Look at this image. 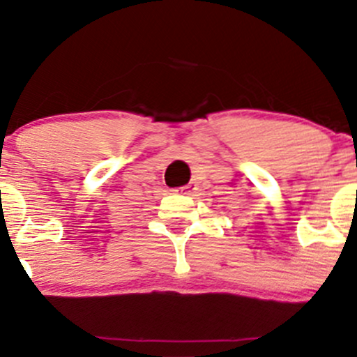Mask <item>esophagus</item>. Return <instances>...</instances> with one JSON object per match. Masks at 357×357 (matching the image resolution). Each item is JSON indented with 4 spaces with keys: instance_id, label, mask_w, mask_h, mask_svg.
<instances>
[{
    "instance_id": "obj_1",
    "label": "esophagus",
    "mask_w": 357,
    "mask_h": 357,
    "mask_svg": "<svg viewBox=\"0 0 357 357\" xmlns=\"http://www.w3.org/2000/svg\"><path fill=\"white\" fill-rule=\"evenodd\" d=\"M195 190H197L195 183H186V185H183V186H176V188H171V192L183 193V195H192Z\"/></svg>"
}]
</instances>
